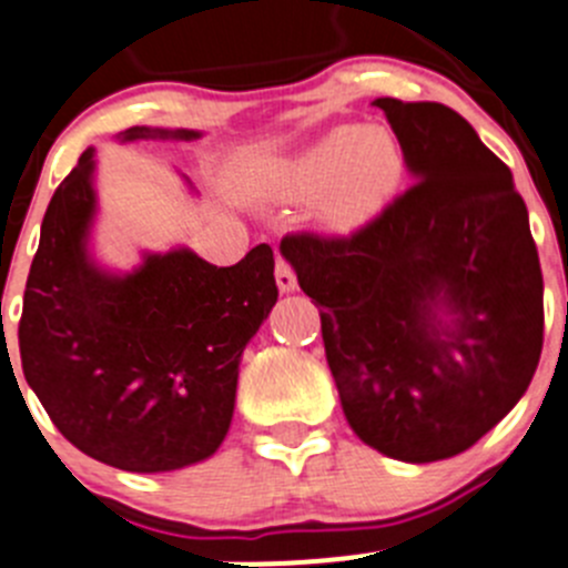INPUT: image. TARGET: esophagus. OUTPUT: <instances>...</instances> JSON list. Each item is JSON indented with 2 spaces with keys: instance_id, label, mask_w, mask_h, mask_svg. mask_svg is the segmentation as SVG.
<instances>
[{
  "instance_id": "34e87169",
  "label": "esophagus",
  "mask_w": 568,
  "mask_h": 568,
  "mask_svg": "<svg viewBox=\"0 0 568 568\" xmlns=\"http://www.w3.org/2000/svg\"><path fill=\"white\" fill-rule=\"evenodd\" d=\"M275 284H278L281 293H293V290H298V278H295L293 264L284 262V258L275 262Z\"/></svg>"
}]
</instances>
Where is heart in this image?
I'll return each mask as SVG.
<instances>
[{"mask_svg":"<svg viewBox=\"0 0 568 568\" xmlns=\"http://www.w3.org/2000/svg\"><path fill=\"white\" fill-rule=\"evenodd\" d=\"M397 171L399 152L386 129L343 126L290 160L284 185L295 196L326 191V220L343 225L372 211L392 189Z\"/></svg>","mask_w":568,"mask_h":568,"instance_id":"obj_1","label":"heart"}]
</instances>
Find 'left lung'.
Segmentation results:
<instances>
[{
  "label": "left lung",
  "instance_id": "obj_1",
  "mask_svg": "<svg viewBox=\"0 0 568 568\" xmlns=\"http://www.w3.org/2000/svg\"><path fill=\"white\" fill-rule=\"evenodd\" d=\"M410 189L348 236L290 233L321 306L348 425L425 465L476 445L524 397L544 348V275L507 165L445 103L377 98Z\"/></svg>",
  "mask_w": 568,
  "mask_h": 568
}]
</instances>
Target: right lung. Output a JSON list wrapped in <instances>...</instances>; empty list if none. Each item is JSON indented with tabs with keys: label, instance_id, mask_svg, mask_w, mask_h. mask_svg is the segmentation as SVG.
Masks as SVG:
<instances>
[{
	"label": "right lung",
	"instance_id": "right-lung-1",
	"mask_svg": "<svg viewBox=\"0 0 568 568\" xmlns=\"http://www.w3.org/2000/svg\"><path fill=\"white\" fill-rule=\"evenodd\" d=\"M191 140L132 126L121 140ZM95 149L55 189L41 222L19 321L28 386L81 454L129 473H165L216 454L236 405L244 346L278 301L258 244L233 267L189 247L145 253L132 273L90 256Z\"/></svg>",
	"mask_w": 568,
	"mask_h": 568
}]
</instances>
